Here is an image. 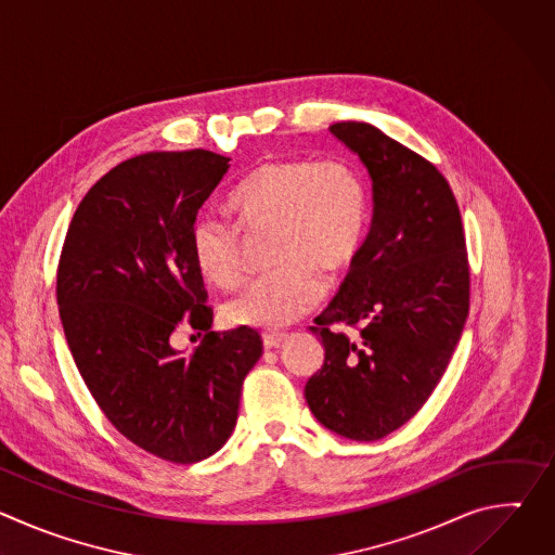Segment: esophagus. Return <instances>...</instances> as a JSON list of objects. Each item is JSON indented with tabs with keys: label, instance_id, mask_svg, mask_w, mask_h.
<instances>
[{
	"label": "esophagus",
	"instance_id": "34e87169",
	"mask_svg": "<svg viewBox=\"0 0 555 555\" xmlns=\"http://www.w3.org/2000/svg\"><path fill=\"white\" fill-rule=\"evenodd\" d=\"M285 334H263V347L266 349H276L285 343Z\"/></svg>",
	"mask_w": 555,
	"mask_h": 555
}]
</instances>
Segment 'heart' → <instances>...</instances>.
Returning a JSON list of instances; mask_svg holds the SVG:
<instances>
[{"instance_id": "1", "label": "heart", "mask_w": 555, "mask_h": 555, "mask_svg": "<svg viewBox=\"0 0 555 555\" xmlns=\"http://www.w3.org/2000/svg\"><path fill=\"white\" fill-rule=\"evenodd\" d=\"M246 232L272 230L274 272L232 296L221 313L232 327L283 330L321 300L323 274L340 279L360 257L369 230V193L347 160H272L255 167L228 197ZM197 272L217 287L242 281V232L199 215L189 230Z\"/></svg>"}]
</instances>
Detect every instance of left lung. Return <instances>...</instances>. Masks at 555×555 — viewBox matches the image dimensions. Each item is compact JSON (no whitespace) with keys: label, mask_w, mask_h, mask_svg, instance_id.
<instances>
[{"label":"left lung","mask_w":555,"mask_h":555,"mask_svg":"<svg viewBox=\"0 0 555 555\" xmlns=\"http://www.w3.org/2000/svg\"><path fill=\"white\" fill-rule=\"evenodd\" d=\"M330 131L373 180V223L338 296L309 327L325 362L307 379L305 400L325 428L375 441L426 404L461 338L465 234L450 184L426 157L366 122Z\"/></svg>","instance_id":"1"}]
</instances>
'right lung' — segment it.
I'll list each match as a JSON object with an SVG mask.
<instances>
[{"mask_svg":"<svg viewBox=\"0 0 555 555\" xmlns=\"http://www.w3.org/2000/svg\"><path fill=\"white\" fill-rule=\"evenodd\" d=\"M230 157L142 153L105 173L78 204L59 259L56 302L67 347L120 435L173 463H197L232 435L261 336L210 332L212 309L189 230ZM205 332L182 357L172 332Z\"/></svg>","mask_w":555,"mask_h":555,"instance_id":"obj_1","label":"right lung"}]
</instances>
